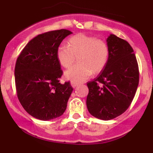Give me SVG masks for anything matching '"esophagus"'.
<instances>
[{"label": "esophagus", "mask_w": 153, "mask_h": 153, "mask_svg": "<svg viewBox=\"0 0 153 153\" xmlns=\"http://www.w3.org/2000/svg\"><path fill=\"white\" fill-rule=\"evenodd\" d=\"M71 84L72 87H73V88H75L76 86H78V83H76V82H71Z\"/></svg>", "instance_id": "34e87169"}]
</instances>
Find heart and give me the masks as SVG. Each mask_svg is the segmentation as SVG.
<instances>
[{
  "mask_svg": "<svg viewBox=\"0 0 153 153\" xmlns=\"http://www.w3.org/2000/svg\"><path fill=\"white\" fill-rule=\"evenodd\" d=\"M108 47L104 41L85 34H78L68 40V45H59L57 57L62 67L68 68L78 57V64L65 72V77L72 82H84L92 75L99 73L106 65Z\"/></svg>",
  "mask_w": 153,
  "mask_h": 153,
  "instance_id": "b5f03b06",
  "label": "heart"
}]
</instances>
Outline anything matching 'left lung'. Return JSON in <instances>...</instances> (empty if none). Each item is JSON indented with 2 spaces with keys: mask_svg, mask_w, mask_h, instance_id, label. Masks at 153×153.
Wrapping results in <instances>:
<instances>
[{
  "mask_svg": "<svg viewBox=\"0 0 153 153\" xmlns=\"http://www.w3.org/2000/svg\"><path fill=\"white\" fill-rule=\"evenodd\" d=\"M108 58L99 75L87 83L88 110L102 120L122 114L130 106L139 84V68L132 47L114 34L106 39Z\"/></svg>",
  "mask_w": 153,
  "mask_h": 153,
  "instance_id": "left-lung-1",
  "label": "left lung"
}]
</instances>
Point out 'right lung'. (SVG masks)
<instances>
[{
	"label": "right lung",
	"instance_id": "obj_1",
	"mask_svg": "<svg viewBox=\"0 0 153 153\" xmlns=\"http://www.w3.org/2000/svg\"><path fill=\"white\" fill-rule=\"evenodd\" d=\"M67 29L39 34L29 42L17 58L15 82L17 96L28 114L40 120L60 117L73 88L70 82H59L62 75L57 50Z\"/></svg>",
	"mask_w": 153,
	"mask_h": 153
}]
</instances>
